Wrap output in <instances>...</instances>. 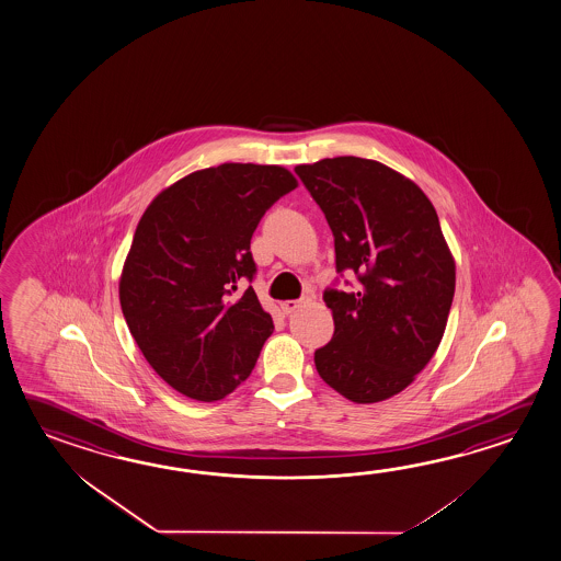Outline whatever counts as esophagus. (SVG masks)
<instances>
[{"label":"esophagus","mask_w":561,"mask_h":561,"mask_svg":"<svg viewBox=\"0 0 561 561\" xmlns=\"http://www.w3.org/2000/svg\"><path fill=\"white\" fill-rule=\"evenodd\" d=\"M279 306H282V311L289 316V313H294L301 306V299H287V301H282Z\"/></svg>","instance_id":"1"}]
</instances>
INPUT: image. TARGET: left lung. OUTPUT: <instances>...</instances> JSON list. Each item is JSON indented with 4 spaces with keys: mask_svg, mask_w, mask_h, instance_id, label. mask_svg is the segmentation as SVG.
I'll list each match as a JSON object with an SVG mask.
<instances>
[{
    "mask_svg": "<svg viewBox=\"0 0 561 561\" xmlns=\"http://www.w3.org/2000/svg\"><path fill=\"white\" fill-rule=\"evenodd\" d=\"M332 228L337 272L355 291L323 294L332 342L313 359L321 379L355 403L400 393L434 357L456 291V260L417 183L354 156L296 165Z\"/></svg>",
    "mask_w": 561,
    "mask_h": 561,
    "instance_id": "left-lung-1",
    "label": "left lung"
}]
</instances>
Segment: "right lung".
Returning a JSON list of instances; mask_svg holds the SVG:
<instances>
[{
    "label": "right lung",
    "instance_id": "add662e5",
    "mask_svg": "<svg viewBox=\"0 0 561 561\" xmlns=\"http://www.w3.org/2000/svg\"><path fill=\"white\" fill-rule=\"evenodd\" d=\"M298 187L282 165L221 163L151 199L119 275L127 328L149 366L185 398H226L252 374L272 316L250 286L265 209Z\"/></svg>",
    "mask_w": 561,
    "mask_h": 561
}]
</instances>
